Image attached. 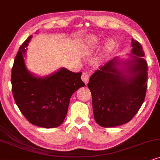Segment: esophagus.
<instances>
[{
    "mask_svg": "<svg viewBox=\"0 0 160 160\" xmlns=\"http://www.w3.org/2000/svg\"><path fill=\"white\" fill-rule=\"evenodd\" d=\"M89 78H90V73H88V72H84L82 74L81 79H82V81L85 82V84L88 83V80H89Z\"/></svg>",
    "mask_w": 160,
    "mask_h": 160,
    "instance_id": "34e87169",
    "label": "esophagus"
}]
</instances>
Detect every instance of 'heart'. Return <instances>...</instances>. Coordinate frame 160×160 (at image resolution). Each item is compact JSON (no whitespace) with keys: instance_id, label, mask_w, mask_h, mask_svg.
Segmentation results:
<instances>
[{"instance_id":"1","label":"heart","mask_w":160,"mask_h":160,"mask_svg":"<svg viewBox=\"0 0 160 160\" xmlns=\"http://www.w3.org/2000/svg\"><path fill=\"white\" fill-rule=\"evenodd\" d=\"M90 42H91V44H92L93 45H94V46H97L99 42V39H98L97 38L95 37H91L90 38ZM114 46H115V42H114L113 40H112V39L108 40L107 42H106L105 47V50L108 51H108L112 50V48H114Z\"/></svg>"}]
</instances>
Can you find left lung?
Here are the masks:
<instances>
[{
    "instance_id": "obj_1",
    "label": "left lung",
    "mask_w": 160,
    "mask_h": 160,
    "mask_svg": "<svg viewBox=\"0 0 160 160\" xmlns=\"http://www.w3.org/2000/svg\"><path fill=\"white\" fill-rule=\"evenodd\" d=\"M132 61L118 69L115 58L101 66L89 80L88 87L92 96L93 111L98 124L103 127L122 125L132 120L143 103L147 90V63L139 42L132 39Z\"/></svg>"
}]
</instances>
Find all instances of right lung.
Listing matches in <instances>:
<instances>
[{"label": "right lung", "mask_w": 160, "mask_h": 160, "mask_svg": "<svg viewBox=\"0 0 160 160\" xmlns=\"http://www.w3.org/2000/svg\"><path fill=\"white\" fill-rule=\"evenodd\" d=\"M31 36L19 48L12 69V89L15 103L32 124L44 128L58 127L64 121L72 93L85 86L82 72L61 68L45 78H37L26 69L25 48Z\"/></svg>", "instance_id": "add662e5"}]
</instances>
